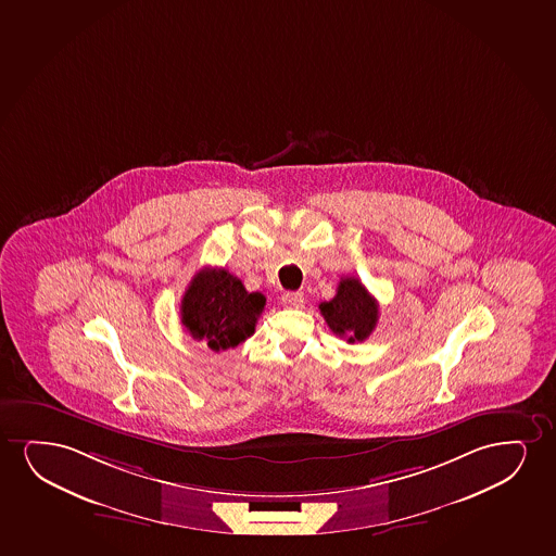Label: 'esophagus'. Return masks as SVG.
<instances>
[{
    "label": "esophagus",
    "mask_w": 556,
    "mask_h": 556,
    "mask_svg": "<svg viewBox=\"0 0 556 556\" xmlns=\"http://www.w3.org/2000/svg\"><path fill=\"white\" fill-rule=\"evenodd\" d=\"M282 305H287V307H302L303 305V294L302 292H285L282 294Z\"/></svg>",
    "instance_id": "34e87169"
}]
</instances>
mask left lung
<instances>
[{"label":"left lung","mask_w":556,"mask_h":556,"mask_svg":"<svg viewBox=\"0 0 556 556\" xmlns=\"http://www.w3.org/2000/svg\"><path fill=\"white\" fill-rule=\"evenodd\" d=\"M318 309L336 336L346 343H362L376 330L379 303L356 277H343L338 292L330 302H323Z\"/></svg>","instance_id":"left-lung-1"}]
</instances>
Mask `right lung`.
I'll list each match as a JSON object with an SVG mask.
<instances>
[{
	"mask_svg": "<svg viewBox=\"0 0 556 556\" xmlns=\"http://www.w3.org/2000/svg\"><path fill=\"white\" fill-rule=\"evenodd\" d=\"M264 305V294L247 292L243 282L224 267H205L182 296L180 323L192 338L218 353L253 336Z\"/></svg>",
	"mask_w": 556,
	"mask_h": 556,
	"instance_id": "1",
	"label": "right lung"
}]
</instances>
